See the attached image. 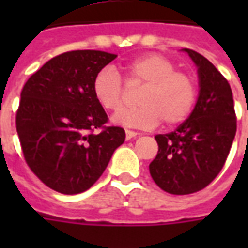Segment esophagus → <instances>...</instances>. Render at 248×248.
Wrapping results in <instances>:
<instances>
[{"mask_svg":"<svg viewBox=\"0 0 248 248\" xmlns=\"http://www.w3.org/2000/svg\"><path fill=\"white\" fill-rule=\"evenodd\" d=\"M137 135H138V133H135L133 130H126V140H131V138H134Z\"/></svg>","mask_w":248,"mask_h":248,"instance_id":"esophagus-1","label":"esophagus"}]
</instances>
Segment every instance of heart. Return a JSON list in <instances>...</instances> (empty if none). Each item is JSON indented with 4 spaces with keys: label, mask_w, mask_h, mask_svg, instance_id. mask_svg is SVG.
<instances>
[{
    "label": "heart",
    "mask_w": 248,
    "mask_h": 248,
    "mask_svg": "<svg viewBox=\"0 0 248 248\" xmlns=\"http://www.w3.org/2000/svg\"><path fill=\"white\" fill-rule=\"evenodd\" d=\"M127 86H143L138 98L140 108L115 114L113 122L126 127L153 129L162 121L167 126L181 124L191 114L197 99L195 82L187 73L158 53L146 54L124 66ZM93 93L106 110L117 111L126 101V87L118 71L106 66L93 81Z\"/></svg>",
    "instance_id": "obj_1"
}]
</instances>
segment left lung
Here are the masks:
<instances>
[{
	"mask_svg": "<svg viewBox=\"0 0 248 248\" xmlns=\"http://www.w3.org/2000/svg\"><path fill=\"white\" fill-rule=\"evenodd\" d=\"M198 67L199 95L190 117L169 134L155 135L158 154L150 174L163 191L187 195L213 182L227 159L236 133L232 92L202 54L183 49Z\"/></svg>",
	"mask_w": 248,
	"mask_h": 248,
	"instance_id": "8db88e82",
	"label": "left lung"
}]
</instances>
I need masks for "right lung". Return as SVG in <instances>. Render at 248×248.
Listing matches in <instances>:
<instances>
[{
	"label": "right lung",
	"mask_w": 248,
	"mask_h": 248,
	"mask_svg": "<svg viewBox=\"0 0 248 248\" xmlns=\"http://www.w3.org/2000/svg\"><path fill=\"white\" fill-rule=\"evenodd\" d=\"M115 58L99 50L66 51L35 71L21 92L16 127L25 161L54 191L89 190L124 142L122 127L105 126L108 114L93 93L94 77Z\"/></svg>",
	"instance_id": "right-lung-1"
}]
</instances>
